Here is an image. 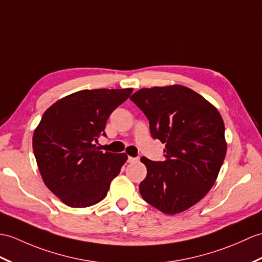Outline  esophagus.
Segmentation results:
<instances>
[{"label":"esophagus","instance_id":"obj_1","mask_svg":"<svg viewBox=\"0 0 262 262\" xmlns=\"http://www.w3.org/2000/svg\"><path fill=\"white\" fill-rule=\"evenodd\" d=\"M138 161H139L138 157H130V156H128V163H136Z\"/></svg>","mask_w":262,"mask_h":262}]
</instances>
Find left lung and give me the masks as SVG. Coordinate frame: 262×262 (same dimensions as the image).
Wrapping results in <instances>:
<instances>
[{
	"instance_id": "left-lung-1",
	"label": "left lung",
	"mask_w": 262,
	"mask_h": 262,
	"mask_svg": "<svg viewBox=\"0 0 262 262\" xmlns=\"http://www.w3.org/2000/svg\"><path fill=\"white\" fill-rule=\"evenodd\" d=\"M130 100L149 120L151 137L165 144L164 161L141 159L147 175L139 193L163 213L183 212L205 196L220 172L227 153L221 115L180 84L143 88Z\"/></svg>"
}]
</instances>
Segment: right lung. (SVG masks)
I'll list each match as a JSON object with an SVG mask.
<instances>
[{"instance_id":"add662e5","label":"right lung","mask_w":262,"mask_h":262,"mask_svg":"<svg viewBox=\"0 0 262 262\" xmlns=\"http://www.w3.org/2000/svg\"><path fill=\"white\" fill-rule=\"evenodd\" d=\"M133 93L126 89L80 90L49 107L32 146L40 174L54 195L71 208H87L107 195L127 161L125 153L97 147L108 117Z\"/></svg>"}]
</instances>
